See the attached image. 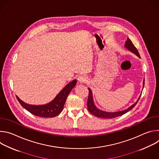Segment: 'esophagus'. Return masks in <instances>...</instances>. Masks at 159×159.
I'll use <instances>...</instances> for the list:
<instances>
[{
  "label": "esophagus",
  "instance_id": "1",
  "mask_svg": "<svg viewBox=\"0 0 159 159\" xmlns=\"http://www.w3.org/2000/svg\"><path fill=\"white\" fill-rule=\"evenodd\" d=\"M78 81L80 83H84L86 81H87V77L84 75H80L78 77Z\"/></svg>",
  "mask_w": 159,
  "mask_h": 159
}]
</instances>
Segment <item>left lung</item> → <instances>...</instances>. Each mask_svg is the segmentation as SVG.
<instances>
[{
    "label": "left lung",
    "mask_w": 159,
    "mask_h": 159,
    "mask_svg": "<svg viewBox=\"0 0 159 159\" xmlns=\"http://www.w3.org/2000/svg\"><path fill=\"white\" fill-rule=\"evenodd\" d=\"M125 47L127 50H128L129 51H130L131 52H132L133 53H134V55H137L139 58H140L139 52L137 51V48H136V47L133 44L129 38H128L127 41L125 42ZM144 84H145V79L143 80V89L144 87ZM88 89H89V94L88 100H87V109H88L89 111L90 112H91L92 114L93 115H94L95 116L101 118H106V119L114 118H116V117H118V116H121V115L125 114V113H126L127 112H128L129 111H130L134 107V106L137 104V103L138 102V101L140 99V98L141 96V95H140L137 101H136L133 104H132L131 106H129V107H128L127 109H126L125 110L116 111V112H107V111L101 110L98 107H97V106L95 105V103L94 101L92 90L90 88H88Z\"/></svg>",
    "instance_id": "left-lung-1"
}]
</instances>
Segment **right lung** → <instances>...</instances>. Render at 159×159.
<instances>
[{"instance_id":"obj_1","label":"right lung","mask_w":159,"mask_h":159,"mask_svg":"<svg viewBox=\"0 0 159 159\" xmlns=\"http://www.w3.org/2000/svg\"><path fill=\"white\" fill-rule=\"evenodd\" d=\"M76 84L77 80L74 79L66 84L51 102L45 104H29L22 101L17 96H16V98L20 105L30 112L31 114L39 117L53 118L58 115L62 111L67 96L75 86Z\"/></svg>"}]
</instances>
